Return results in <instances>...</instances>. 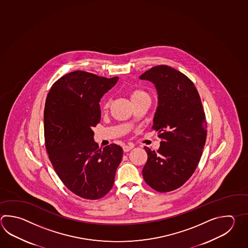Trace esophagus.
<instances>
[{"mask_svg": "<svg viewBox=\"0 0 248 248\" xmlns=\"http://www.w3.org/2000/svg\"><path fill=\"white\" fill-rule=\"evenodd\" d=\"M133 147H134V146H133L132 144H128V145H124V146L123 147V149H124V152H129L130 150H132Z\"/></svg>", "mask_w": 248, "mask_h": 248, "instance_id": "1", "label": "esophagus"}]
</instances>
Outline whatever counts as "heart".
<instances>
[{"label": "heart", "mask_w": 248, "mask_h": 248, "mask_svg": "<svg viewBox=\"0 0 248 248\" xmlns=\"http://www.w3.org/2000/svg\"><path fill=\"white\" fill-rule=\"evenodd\" d=\"M146 97H149L147 93L142 91V90H140V89L133 90V91L132 92V94H131V98H132V101H139V100L143 99V98H146ZM110 103H111L110 98H107V99H105V101H103L102 108H103L104 109H107V108L109 107V105H110Z\"/></svg>", "instance_id": "b5f03b06"}]
</instances>
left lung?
<instances>
[{
	"label": "left lung",
	"mask_w": 248,
	"mask_h": 248,
	"mask_svg": "<svg viewBox=\"0 0 248 248\" xmlns=\"http://www.w3.org/2000/svg\"><path fill=\"white\" fill-rule=\"evenodd\" d=\"M140 79L155 84L158 106L152 129L162 140L157 151L145 147L144 180L159 192L182 186L196 170L207 138V121L192 81L167 65L144 72Z\"/></svg>",
	"instance_id": "obj_1"
}]
</instances>
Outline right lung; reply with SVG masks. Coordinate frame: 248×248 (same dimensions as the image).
Instances as JSON below:
<instances>
[{"label": "right lung", "mask_w": 248, "mask_h": 248, "mask_svg": "<svg viewBox=\"0 0 248 248\" xmlns=\"http://www.w3.org/2000/svg\"><path fill=\"white\" fill-rule=\"evenodd\" d=\"M118 77L107 78L86 71L70 72L51 86L44 109L45 146L51 163L70 191L86 200L111 190L123 148H99L93 128L101 121V97Z\"/></svg>", "instance_id": "right-lung-1"}]
</instances>
